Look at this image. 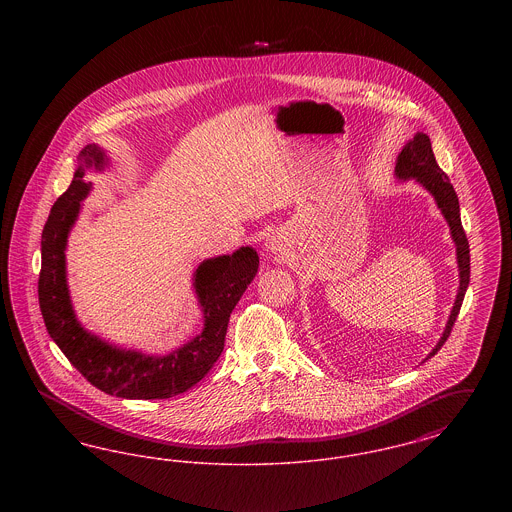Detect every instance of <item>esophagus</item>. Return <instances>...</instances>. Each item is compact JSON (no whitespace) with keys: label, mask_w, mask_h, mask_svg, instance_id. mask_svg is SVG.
Returning a JSON list of instances; mask_svg holds the SVG:
<instances>
[{"label":"esophagus","mask_w":512,"mask_h":512,"mask_svg":"<svg viewBox=\"0 0 512 512\" xmlns=\"http://www.w3.org/2000/svg\"><path fill=\"white\" fill-rule=\"evenodd\" d=\"M267 251L276 255V257H284L286 255V242L282 240V236H270L267 240Z\"/></svg>","instance_id":"1"}]
</instances>
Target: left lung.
Instances as JSON below:
<instances>
[{"instance_id": "left-lung-1", "label": "left lung", "mask_w": 512, "mask_h": 512, "mask_svg": "<svg viewBox=\"0 0 512 512\" xmlns=\"http://www.w3.org/2000/svg\"><path fill=\"white\" fill-rule=\"evenodd\" d=\"M395 176L399 180H409L414 178L418 184H422L430 194L434 195L436 203H438L441 215L447 220L449 228H451V238L457 245V263H459V292L455 305L451 309L449 320L445 324V330L439 338L438 345L432 349V353L426 357H434L441 349V345L447 341L453 324L459 317L461 305H463L464 293L470 282V249H468V240L463 230V222H461V207H459V197L453 190V184L449 182L447 174L439 169L438 161L434 157L430 138L424 132H416L413 140L407 146L401 149L397 163H395Z\"/></svg>"}]
</instances>
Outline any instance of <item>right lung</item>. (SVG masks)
<instances>
[{"label":"right lung","instance_id":"obj_1","mask_svg":"<svg viewBox=\"0 0 512 512\" xmlns=\"http://www.w3.org/2000/svg\"><path fill=\"white\" fill-rule=\"evenodd\" d=\"M105 163L107 157L101 147H84L71 186L51 207L42 232L40 311L51 340L92 386L124 399H169L190 390L217 363L230 313L255 278L259 255L253 247H240L232 255L207 259L197 267L194 288L205 318L203 332L169 355L155 357L121 349L90 334L74 315L65 249L80 213V201L92 190V182H84L86 169L101 171Z\"/></svg>","mask_w":512,"mask_h":512}]
</instances>
